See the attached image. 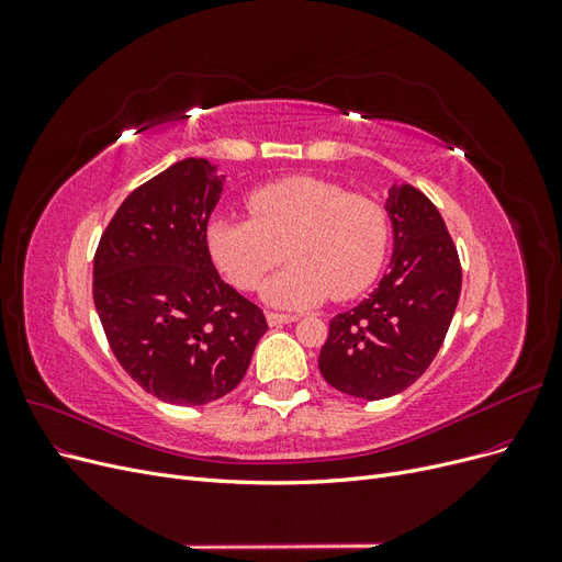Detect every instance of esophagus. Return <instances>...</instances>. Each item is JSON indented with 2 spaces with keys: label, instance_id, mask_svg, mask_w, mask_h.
<instances>
[{
  "label": "esophagus",
  "instance_id": "1",
  "mask_svg": "<svg viewBox=\"0 0 562 562\" xmlns=\"http://www.w3.org/2000/svg\"><path fill=\"white\" fill-rule=\"evenodd\" d=\"M267 321H269V326H271V328H279V326H283V323H295V321H297V316H295V314L269 312V314H267Z\"/></svg>",
  "mask_w": 562,
  "mask_h": 562
}]
</instances>
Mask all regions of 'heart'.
<instances>
[{"instance_id":"heart-1","label":"heart","mask_w":562,"mask_h":562,"mask_svg":"<svg viewBox=\"0 0 562 562\" xmlns=\"http://www.w3.org/2000/svg\"><path fill=\"white\" fill-rule=\"evenodd\" d=\"M246 206L250 220L215 217L206 229L215 267L239 291H255L283 260V248L293 265L265 288L277 307H310L328 295L345 302L378 279L389 223L370 196L323 178L288 176L252 190Z\"/></svg>"}]
</instances>
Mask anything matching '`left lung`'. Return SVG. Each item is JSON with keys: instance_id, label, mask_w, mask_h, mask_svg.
<instances>
[{"instance_id": "1", "label": "left lung", "mask_w": 562, "mask_h": 562, "mask_svg": "<svg viewBox=\"0 0 562 562\" xmlns=\"http://www.w3.org/2000/svg\"><path fill=\"white\" fill-rule=\"evenodd\" d=\"M389 274L359 307L330 318L318 356L323 380L342 394L380 401L415 384L452 323L462 265L438 209L411 184L391 187Z\"/></svg>"}]
</instances>
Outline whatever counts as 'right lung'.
Instances as JSON below:
<instances>
[{"label": "right lung", "mask_w": 562, "mask_h": 562, "mask_svg": "<svg viewBox=\"0 0 562 562\" xmlns=\"http://www.w3.org/2000/svg\"><path fill=\"white\" fill-rule=\"evenodd\" d=\"M182 159L124 199L93 258V302L114 359L147 394L203 405L239 384L267 333L258 304L220 279L206 229L223 194Z\"/></svg>", "instance_id": "obj_1"}]
</instances>
